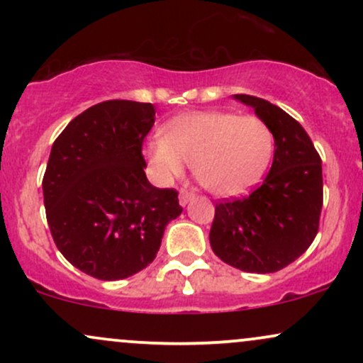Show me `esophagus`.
<instances>
[{
  "label": "esophagus",
  "mask_w": 363,
  "mask_h": 363,
  "mask_svg": "<svg viewBox=\"0 0 363 363\" xmlns=\"http://www.w3.org/2000/svg\"><path fill=\"white\" fill-rule=\"evenodd\" d=\"M193 193H191V191H187V189H181V193H179V203H181L182 206L184 205H187V203L191 201V199H193Z\"/></svg>",
  "instance_id": "1"
}]
</instances>
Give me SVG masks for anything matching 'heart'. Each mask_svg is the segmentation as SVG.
Segmentation results:
<instances>
[{
  "instance_id": "obj_1",
  "label": "heart",
  "mask_w": 363,
  "mask_h": 363,
  "mask_svg": "<svg viewBox=\"0 0 363 363\" xmlns=\"http://www.w3.org/2000/svg\"><path fill=\"white\" fill-rule=\"evenodd\" d=\"M273 148V133L262 119L211 111L170 121L164 136L150 141L147 155L162 181L181 176L187 162L210 193L237 196L259 182Z\"/></svg>"
}]
</instances>
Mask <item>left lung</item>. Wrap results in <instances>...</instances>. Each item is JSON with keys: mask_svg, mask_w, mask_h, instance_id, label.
<instances>
[{"mask_svg": "<svg viewBox=\"0 0 363 363\" xmlns=\"http://www.w3.org/2000/svg\"><path fill=\"white\" fill-rule=\"evenodd\" d=\"M273 133L274 157L261 186L215 205L210 244L227 264L274 273L309 249L319 230L323 167L314 143L290 114L264 99L239 94Z\"/></svg>", "mask_w": 363, "mask_h": 363, "instance_id": "obj_1", "label": "left lung"}]
</instances>
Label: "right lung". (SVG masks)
<instances>
[{
  "mask_svg": "<svg viewBox=\"0 0 363 363\" xmlns=\"http://www.w3.org/2000/svg\"><path fill=\"white\" fill-rule=\"evenodd\" d=\"M152 104L106 101L77 116L54 141L43 179L49 230L74 268L123 280L155 259L165 225L181 215L174 187L145 176Z\"/></svg>",
  "mask_w": 363,
  "mask_h": 363,
  "instance_id": "obj_1",
  "label": "right lung"
}]
</instances>
